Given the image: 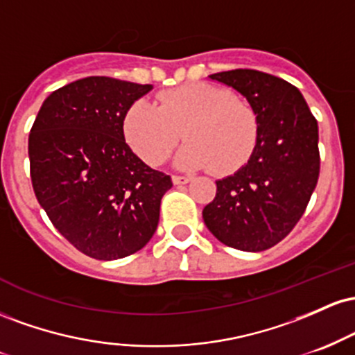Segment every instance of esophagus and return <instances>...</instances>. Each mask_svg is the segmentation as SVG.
Segmentation results:
<instances>
[{"mask_svg":"<svg viewBox=\"0 0 355 355\" xmlns=\"http://www.w3.org/2000/svg\"><path fill=\"white\" fill-rule=\"evenodd\" d=\"M172 182L175 185H187L191 182V177H185V175H173Z\"/></svg>","mask_w":355,"mask_h":355,"instance_id":"obj_1","label":"esophagus"}]
</instances>
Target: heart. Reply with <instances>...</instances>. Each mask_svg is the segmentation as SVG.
<instances>
[{
  "mask_svg": "<svg viewBox=\"0 0 355 355\" xmlns=\"http://www.w3.org/2000/svg\"><path fill=\"white\" fill-rule=\"evenodd\" d=\"M187 144L175 157L183 170L207 168L230 175L250 160L259 141V118L247 101L210 83H189L158 96V107L146 100L130 105L123 135L152 165L168 158L178 138Z\"/></svg>",
  "mask_w": 355,
  "mask_h": 355,
  "instance_id": "b5f03b06",
  "label": "heart"
}]
</instances>
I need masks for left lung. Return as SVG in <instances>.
Returning a JSON list of instances; mask_svg holds the SVG:
<instances>
[{
  "label": "left lung",
  "mask_w": 355,
  "mask_h": 355,
  "mask_svg": "<svg viewBox=\"0 0 355 355\" xmlns=\"http://www.w3.org/2000/svg\"><path fill=\"white\" fill-rule=\"evenodd\" d=\"M234 88L255 110L259 141L250 160L217 180L202 211L207 229L243 252L274 247L295 227L317 185L319 126L294 85L257 70L209 75Z\"/></svg>",
  "instance_id": "8db88e82"
}]
</instances>
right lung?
Masks as SVG:
<instances>
[{
	"mask_svg": "<svg viewBox=\"0 0 355 355\" xmlns=\"http://www.w3.org/2000/svg\"><path fill=\"white\" fill-rule=\"evenodd\" d=\"M152 85L88 76L43 101L28 138L40 205L71 245L98 260L123 259L157 230L172 178L133 153L123 116Z\"/></svg>",
	"mask_w": 355,
	"mask_h": 355,
	"instance_id": "1",
	"label": "right lung"
}]
</instances>
